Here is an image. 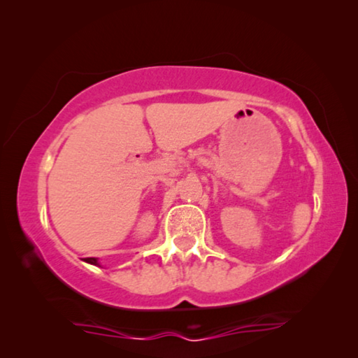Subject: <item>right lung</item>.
<instances>
[{"label": "right lung", "mask_w": 358, "mask_h": 358, "mask_svg": "<svg viewBox=\"0 0 358 358\" xmlns=\"http://www.w3.org/2000/svg\"><path fill=\"white\" fill-rule=\"evenodd\" d=\"M84 261H86V263H90V264H97V259H95V258H86Z\"/></svg>", "instance_id": "add662e5"}]
</instances>
